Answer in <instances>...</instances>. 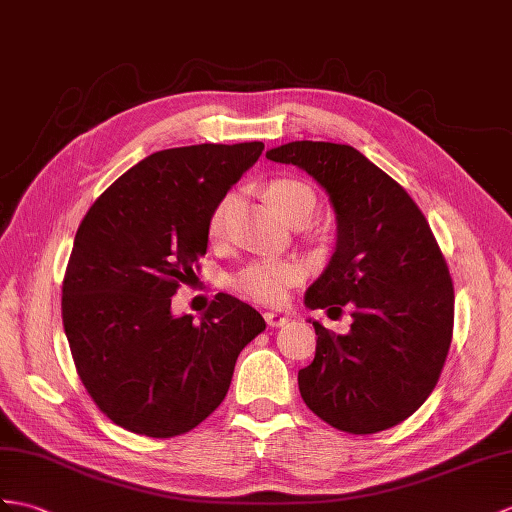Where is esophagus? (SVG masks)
Wrapping results in <instances>:
<instances>
[{
	"instance_id": "obj_1",
	"label": "esophagus",
	"mask_w": 512,
	"mask_h": 512,
	"mask_svg": "<svg viewBox=\"0 0 512 512\" xmlns=\"http://www.w3.org/2000/svg\"><path fill=\"white\" fill-rule=\"evenodd\" d=\"M265 321H267L269 328H282L284 323L289 321V319H286V317L280 315V313H265Z\"/></svg>"
}]
</instances>
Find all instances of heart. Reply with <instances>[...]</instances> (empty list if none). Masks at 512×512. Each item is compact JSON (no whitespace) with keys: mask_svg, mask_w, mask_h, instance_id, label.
<instances>
[{"mask_svg":"<svg viewBox=\"0 0 512 512\" xmlns=\"http://www.w3.org/2000/svg\"><path fill=\"white\" fill-rule=\"evenodd\" d=\"M267 202L273 210L286 221L295 226V223L310 221L315 213L317 197L315 191L308 184L293 180V178H280L273 180L265 186ZM234 206V195L221 197L213 213L208 217V234L217 239L226 230V221L230 210ZM304 278V267L295 263V260H254V263L245 265L232 276V286L241 295L256 299L263 304H280L284 302L286 293L293 284Z\"/></svg>","mask_w":512,"mask_h":512,"instance_id":"b5f03b06","label":"heart"}]
</instances>
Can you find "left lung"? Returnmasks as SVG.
Listing matches in <instances>:
<instances>
[{
	"label": "left lung",
	"mask_w": 512,
	"mask_h": 512,
	"mask_svg": "<svg viewBox=\"0 0 512 512\" xmlns=\"http://www.w3.org/2000/svg\"><path fill=\"white\" fill-rule=\"evenodd\" d=\"M267 158L313 176L336 213L334 254L304 304L354 308L347 334L313 321L302 400L336 430L393 428L428 400L450 352L454 286L439 243L413 197L350 145L293 141Z\"/></svg>",
	"instance_id": "obj_1"
}]
</instances>
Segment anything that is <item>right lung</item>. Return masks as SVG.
Instances as JSON below:
<instances>
[{
  "label": "right lung",
  "mask_w": 512,
  "mask_h": 512,
  "mask_svg": "<svg viewBox=\"0 0 512 512\" xmlns=\"http://www.w3.org/2000/svg\"><path fill=\"white\" fill-rule=\"evenodd\" d=\"M260 141L162 149L95 199L62 280V326L78 376L117 426L171 439L226 397L236 358L265 330L258 310L217 293L199 317L171 297L195 278L208 217L263 154Z\"/></svg>",
  "instance_id": "1"
}]
</instances>
